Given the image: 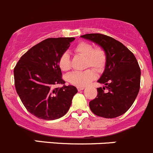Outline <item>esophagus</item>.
<instances>
[{
  "mask_svg": "<svg viewBox=\"0 0 153 153\" xmlns=\"http://www.w3.org/2000/svg\"><path fill=\"white\" fill-rule=\"evenodd\" d=\"M76 88H77V90L78 91H82V90H83L84 88V87H80V86H77L76 87Z\"/></svg>",
  "mask_w": 153,
  "mask_h": 153,
  "instance_id": "esophagus-1",
  "label": "esophagus"
}]
</instances>
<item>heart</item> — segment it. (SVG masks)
<instances>
[{
  "instance_id": "heart-1",
  "label": "heart",
  "mask_w": 153,
  "mask_h": 153,
  "mask_svg": "<svg viewBox=\"0 0 153 153\" xmlns=\"http://www.w3.org/2000/svg\"><path fill=\"white\" fill-rule=\"evenodd\" d=\"M74 51L76 54L85 57V67H91L96 71H101L107 63V53L103 48H94L92 44L81 41L74 46ZM59 66L63 71H68L71 68L70 55L68 52L62 54L59 59ZM95 78V74L92 69H87L83 71H76L68 76V81L76 86L83 87L88 85Z\"/></svg>"
}]
</instances>
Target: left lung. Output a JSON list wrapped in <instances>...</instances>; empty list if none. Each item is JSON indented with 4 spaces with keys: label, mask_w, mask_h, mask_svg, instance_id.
Returning a JSON list of instances; mask_svg holds the SVG:
<instances>
[{
    "label": "left lung",
    "mask_w": 153,
    "mask_h": 153,
    "mask_svg": "<svg viewBox=\"0 0 153 153\" xmlns=\"http://www.w3.org/2000/svg\"><path fill=\"white\" fill-rule=\"evenodd\" d=\"M81 37L99 45L107 53L105 70L97 82V95L89 102L94 114L107 119L124 114L133 104L140 90V68L134 55L126 46L109 36L87 34ZM107 88L108 91L104 92Z\"/></svg>",
    "instance_id": "obj_1"
}]
</instances>
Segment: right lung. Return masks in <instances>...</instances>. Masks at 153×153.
<instances>
[{"mask_svg":"<svg viewBox=\"0 0 153 153\" xmlns=\"http://www.w3.org/2000/svg\"><path fill=\"white\" fill-rule=\"evenodd\" d=\"M74 37L48 38L30 48L14 68L17 94L27 111L39 119L54 120L68 113L77 89L65 84L59 59Z\"/></svg>","mask_w":153,"mask_h":153,"instance_id":"1","label":"right lung"}]
</instances>
